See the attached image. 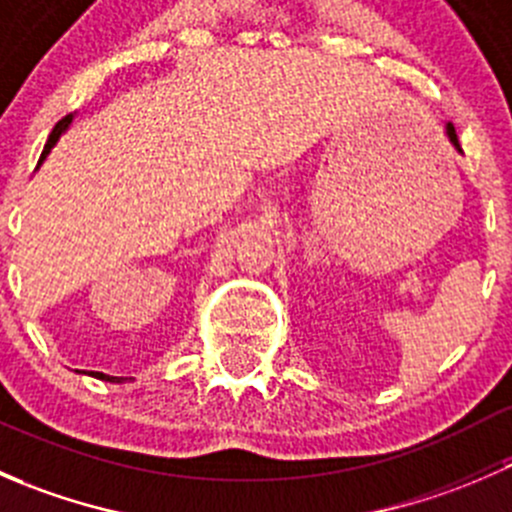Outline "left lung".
<instances>
[{
	"label": "left lung",
	"instance_id": "obj_1",
	"mask_svg": "<svg viewBox=\"0 0 512 512\" xmlns=\"http://www.w3.org/2000/svg\"><path fill=\"white\" fill-rule=\"evenodd\" d=\"M446 133H448V138H451L453 146H456L458 151H461V146H458V136H456V128H453V123H448V126H446Z\"/></svg>",
	"mask_w": 512,
	"mask_h": 512
}]
</instances>
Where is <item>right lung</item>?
<instances>
[{"mask_svg":"<svg viewBox=\"0 0 512 512\" xmlns=\"http://www.w3.org/2000/svg\"><path fill=\"white\" fill-rule=\"evenodd\" d=\"M69 123H71V113H69V116H64V118H61L59 123H56V126H54V131H51V136H49V141H46V146H44V153H41V160L46 158V153L51 151V146H54V143L59 141V136H61V133H64L66 128H69ZM91 376H96V379H101V381H123L121 376H108V374H101V371H91Z\"/></svg>","mask_w":512,"mask_h":512,"instance_id":"obj_1","label":"right lung"}]
</instances>
